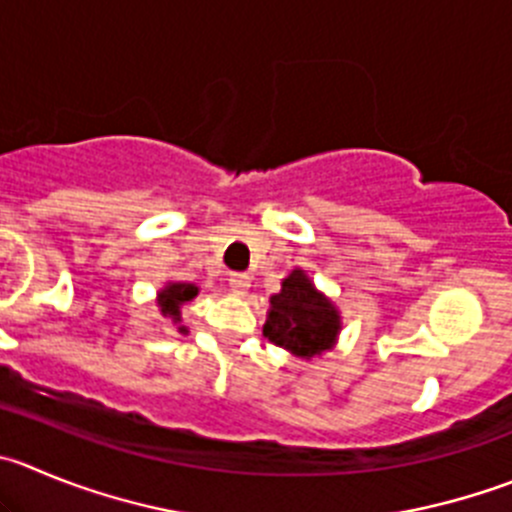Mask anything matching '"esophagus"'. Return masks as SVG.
<instances>
[{"label": "esophagus", "instance_id": "obj_1", "mask_svg": "<svg viewBox=\"0 0 512 512\" xmlns=\"http://www.w3.org/2000/svg\"><path fill=\"white\" fill-rule=\"evenodd\" d=\"M228 284H231V289L236 291V294L243 296L248 291V286H251V279H248V274H238L236 271V274L228 276Z\"/></svg>", "mask_w": 512, "mask_h": 512}]
</instances>
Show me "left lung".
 I'll use <instances>...</instances> for the list:
<instances>
[{
    "label": "left lung",
    "mask_w": 512,
    "mask_h": 512,
    "mask_svg": "<svg viewBox=\"0 0 512 512\" xmlns=\"http://www.w3.org/2000/svg\"><path fill=\"white\" fill-rule=\"evenodd\" d=\"M339 334V314L314 289L304 271H291L281 284V294L271 296L264 337L296 357H316L334 344Z\"/></svg>",
    "instance_id": "left-lung-1"
}]
</instances>
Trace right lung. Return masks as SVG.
I'll return each mask as SVG.
<instances>
[{
  "label": "right lung",
  "instance_id": "1",
  "mask_svg": "<svg viewBox=\"0 0 512 512\" xmlns=\"http://www.w3.org/2000/svg\"><path fill=\"white\" fill-rule=\"evenodd\" d=\"M196 294H198V289L193 284H170V286H165V289L160 291V311H163V316H170V319H173V324H178V321H180V306L186 304V301H191ZM178 332L186 334L188 329H186V326H178Z\"/></svg>",
  "mask_w": 512,
  "mask_h": 512
}]
</instances>
